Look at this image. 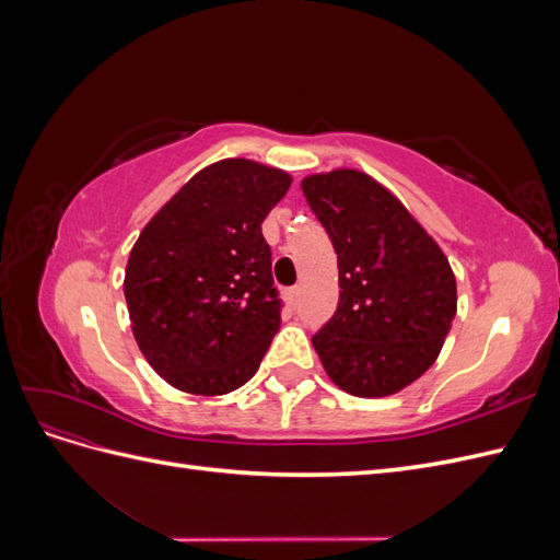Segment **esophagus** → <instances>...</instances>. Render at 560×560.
Segmentation results:
<instances>
[{
  "label": "esophagus",
  "mask_w": 560,
  "mask_h": 560,
  "mask_svg": "<svg viewBox=\"0 0 560 560\" xmlns=\"http://www.w3.org/2000/svg\"><path fill=\"white\" fill-rule=\"evenodd\" d=\"M287 299H290L292 306H299V299H301L299 287H292V290H287Z\"/></svg>",
  "instance_id": "obj_1"
}]
</instances>
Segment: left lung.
Segmentation results:
<instances>
[{
  "label": "left lung",
  "instance_id": "1",
  "mask_svg": "<svg viewBox=\"0 0 560 560\" xmlns=\"http://www.w3.org/2000/svg\"><path fill=\"white\" fill-rule=\"evenodd\" d=\"M338 259V308L313 336L327 376L354 397H387L442 352L457 311L442 247L381 182L354 167L301 182Z\"/></svg>",
  "mask_w": 560,
  "mask_h": 560
}]
</instances>
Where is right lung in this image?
<instances>
[{
	"label": "right lung",
	"instance_id": "obj_1",
	"mask_svg": "<svg viewBox=\"0 0 560 560\" xmlns=\"http://www.w3.org/2000/svg\"><path fill=\"white\" fill-rule=\"evenodd\" d=\"M292 177L249 159L202 167L132 245L124 294L132 336L173 387L217 397L245 385L280 329L261 222Z\"/></svg>",
	"mask_w": 560,
	"mask_h": 560
}]
</instances>
